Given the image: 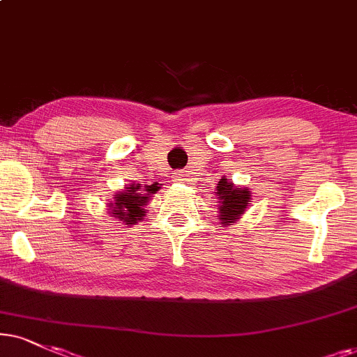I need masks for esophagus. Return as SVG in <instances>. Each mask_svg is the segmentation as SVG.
I'll use <instances>...</instances> for the list:
<instances>
[{"label":"esophagus","mask_w":357,"mask_h":357,"mask_svg":"<svg viewBox=\"0 0 357 357\" xmlns=\"http://www.w3.org/2000/svg\"><path fill=\"white\" fill-rule=\"evenodd\" d=\"M173 178H174V181H183V174L179 173V171H178V173H174Z\"/></svg>","instance_id":"34e87169"}]
</instances>
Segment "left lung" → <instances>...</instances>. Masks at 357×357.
Segmentation results:
<instances>
[{
  "label": "left lung",
  "instance_id": "left-lung-1",
  "mask_svg": "<svg viewBox=\"0 0 357 357\" xmlns=\"http://www.w3.org/2000/svg\"><path fill=\"white\" fill-rule=\"evenodd\" d=\"M218 196H219V212L222 224L234 222L238 215L243 214L250 202V191L245 188H234L232 183L222 178L218 184Z\"/></svg>",
  "mask_w": 357,
  "mask_h": 357
}]
</instances>
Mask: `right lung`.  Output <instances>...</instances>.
Here are the masks:
<instances>
[{
    "instance_id": "right-lung-1",
    "label": "right lung",
    "mask_w": 357,
    "mask_h": 357,
    "mask_svg": "<svg viewBox=\"0 0 357 357\" xmlns=\"http://www.w3.org/2000/svg\"><path fill=\"white\" fill-rule=\"evenodd\" d=\"M146 190V193H143ZM158 191L156 184L153 186H146V189H142V186H135V184H130V188H126V192L115 194V202L110 206H115L112 214H115V218L123 220L125 224H133L137 222L145 215V211L143 207L150 199V192Z\"/></svg>"
}]
</instances>
